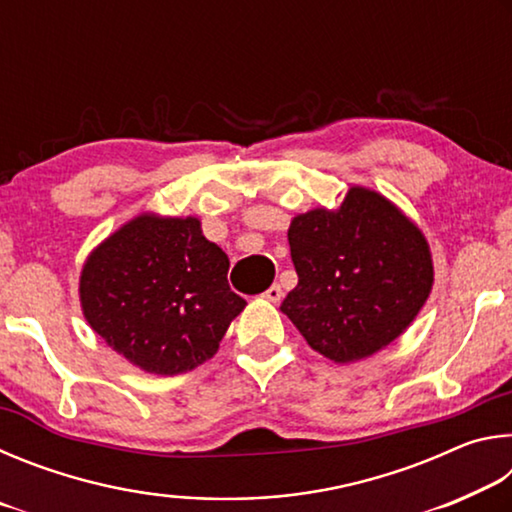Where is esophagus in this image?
<instances>
[{"label": "esophagus", "mask_w": 512, "mask_h": 512, "mask_svg": "<svg viewBox=\"0 0 512 512\" xmlns=\"http://www.w3.org/2000/svg\"><path fill=\"white\" fill-rule=\"evenodd\" d=\"M262 296L268 300V302H280L282 298H284V291H282V287L280 284H273V287H268Z\"/></svg>", "instance_id": "obj_1"}]
</instances>
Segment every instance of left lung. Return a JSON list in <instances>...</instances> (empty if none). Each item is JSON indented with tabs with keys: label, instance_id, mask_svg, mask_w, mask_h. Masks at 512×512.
<instances>
[{
	"label": "left lung",
	"instance_id": "1",
	"mask_svg": "<svg viewBox=\"0 0 512 512\" xmlns=\"http://www.w3.org/2000/svg\"><path fill=\"white\" fill-rule=\"evenodd\" d=\"M296 289L282 302L305 341L336 363L366 359L413 323L433 284L418 225L366 187L339 210L316 207L289 228Z\"/></svg>",
	"mask_w": 512,
	"mask_h": 512
}]
</instances>
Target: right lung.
I'll list each match as a JSON object with an SVG mask.
<instances>
[{
  "mask_svg": "<svg viewBox=\"0 0 512 512\" xmlns=\"http://www.w3.org/2000/svg\"><path fill=\"white\" fill-rule=\"evenodd\" d=\"M230 259L194 216L140 214L92 250L81 271L90 327L151 375L212 359L246 300L230 291Z\"/></svg>",
  "mask_w": 512,
  "mask_h": 512,
  "instance_id": "right-lung-1",
  "label": "right lung"
}]
</instances>
